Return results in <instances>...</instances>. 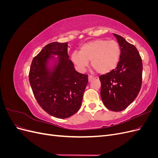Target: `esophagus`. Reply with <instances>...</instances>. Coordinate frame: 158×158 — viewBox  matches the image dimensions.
Wrapping results in <instances>:
<instances>
[{
	"mask_svg": "<svg viewBox=\"0 0 158 158\" xmlns=\"http://www.w3.org/2000/svg\"><path fill=\"white\" fill-rule=\"evenodd\" d=\"M94 78L92 76H88V82H90L91 81H92V80H94Z\"/></svg>",
	"mask_w": 158,
	"mask_h": 158,
	"instance_id": "34e87169",
	"label": "esophagus"
}]
</instances>
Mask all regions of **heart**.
Listing matches in <instances>:
<instances>
[{"label": "heart", "instance_id": "obj_1", "mask_svg": "<svg viewBox=\"0 0 158 158\" xmlns=\"http://www.w3.org/2000/svg\"><path fill=\"white\" fill-rule=\"evenodd\" d=\"M121 55L120 45L116 41L98 39L88 41L80 48V52L72 53L71 59L80 69L91 61V66L101 74L111 73L115 69Z\"/></svg>", "mask_w": 158, "mask_h": 158}]
</instances>
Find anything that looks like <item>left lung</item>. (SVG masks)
Returning <instances> with one entry per match:
<instances>
[{
  "instance_id": "obj_1",
  "label": "left lung",
  "mask_w": 158,
  "mask_h": 158,
  "mask_svg": "<svg viewBox=\"0 0 158 158\" xmlns=\"http://www.w3.org/2000/svg\"><path fill=\"white\" fill-rule=\"evenodd\" d=\"M120 45L121 55L115 69L99 76L101 98L108 109L121 111L134 102L142 82V61L135 45L113 33Z\"/></svg>"
}]
</instances>
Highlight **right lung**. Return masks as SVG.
<instances>
[{
    "instance_id": "obj_1",
    "label": "right lung",
    "mask_w": 158,
    "mask_h": 158,
    "mask_svg": "<svg viewBox=\"0 0 158 158\" xmlns=\"http://www.w3.org/2000/svg\"><path fill=\"white\" fill-rule=\"evenodd\" d=\"M67 51L68 43L45 45L33 58L29 73L37 103L45 112L59 118L70 117L78 111L88 83V76L75 70ZM51 60L54 64L49 67Z\"/></svg>"
}]
</instances>
